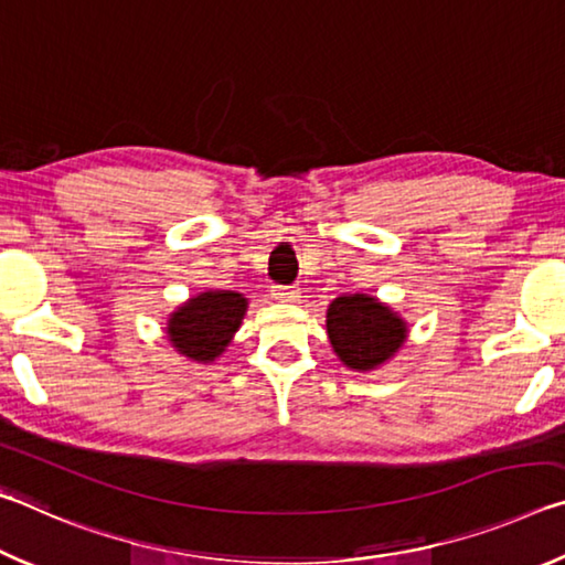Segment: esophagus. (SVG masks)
I'll return each mask as SVG.
<instances>
[{"label": "esophagus", "instance_id": "34e87169", "mask_svg": "<svg viewBox=\"0 0 565 565\" xmlns=\"http://www.w3.org/2000/svg\"><path fill=\"white\" fill-rule=\"evenodd\" d=\"M271 294H274V299L294 303V301H299V294L301 291L296 289V286H271Z\"/></svg>", "mask_w": 565, "mask_h": 565}]
</instances>
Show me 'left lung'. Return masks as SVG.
Segmentation results:
<instances>
[{
	"label": "left lung",
	"instance_id": "obj_1",
	"mask_svg": "<svg viewBox=\"0 0 565 565\" xmlns=\"http://www.w3.org/2000/svg\"><path fill=\"white\" fill-rule=\"evenodd\" d=\"M327 333L343 366L371 371L386 363L406 341V321L374 296L349 294L329 303Z\"/></svg>",
	"mask_w": 565,
	"mask_h": 565
}]
</instances>
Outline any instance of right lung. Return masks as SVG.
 Returning a JSON list of instances; mask_svg holds the SVG:
<instances>
[{"mask_svg": "<svg viewBox=\"0 0 565 565\" xmlns=\"http://www.w3.org/2000/svg\"><path fill=\"white\" fill-rule=\"evenodd\" d=\"M248 301L236 291H204L181 303L167 321V337L181 356L212 363L242 327Z\"/></svg>", "mask_w": 565, "mask_h": 565, "instance_id": "add662e5", "label": "right lung"}]
</instances>
